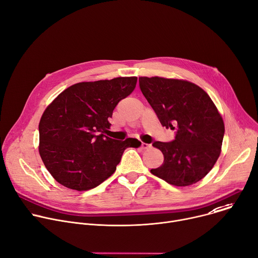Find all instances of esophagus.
I'll return each instance as SVG.
<instances>
[{
    "label": "esophagus",
    "mask_w": 258,
    "mask_h": 258,
    "mask_svg": "<svg viewBox=\"0 0 258 258\" xmlns=\"http://www.w3.org/2000/svg\"><path fill=\"white\" fill-rule=\"evenodd\" d=\"M141 147H142L143 149H148V148L151 147V145H150V144H147V143H142V144H141Z\"/></svg>",
    "instance_id": "1"
}]
</instances>
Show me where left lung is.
Instances as JSON below:
<instances>
[{
	"instance_id": "1",
	"label": "left lung",
	"mask_w": 258,
	"mask_h": 258,
	"mask_svg": "<svg viewBox=\"0 0 258 258\" xmlns=\"http://www.w3.org/2000/svg\"><path fill=\"white\" fill-rule=\"evenodd\" d=\"M139 84L161 125L176 131L172 142L152 144L165 159L150 172L175 186L202 180L214 167L223 141L224 123L216 106L188 81L140 77Z\"/></svg>"
}]
</instances>
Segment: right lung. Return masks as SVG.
I'll return each instance as SVG.
<instances>
[{
    "label": "right lung",
    "instance_id": "right-lung-1",
    "mask_svg": "<svg viewBox=\"0 0 258 258\" xmlns=\"http://www.w3.org/2000/svg\"><path fill=\"white\" fill-rule=\"evenodd\" d=\"M137 79L77 83L46 108L39 123V152L58 183L78 191L95 188L115 172L126 148L141 145L134 138L117 141L103 134L113 110L133 92Z\"/></svg>",
    "mask_w": 258,
    "mask_h": 258
}]
</instances>
